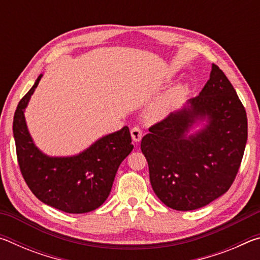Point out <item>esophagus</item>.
Masks as SVG:
<instances>
[{
	"label": "esophagus",
	"instance_id": "1",
	"mask_svg": "<svg viewBox=\"0 0 260 260\" xmlns=\"http://www.w3.org/2000/svg\"><path fill=\"white\" fill-rule=\"evenodd\" d=\"M131 135L134 142H140L141 139H142V131H141L140 127L135 126L131 129Z\"/></svg>",
	"mask_w": 260,
	"mask_h": 260
}]
</instances>
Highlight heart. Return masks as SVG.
<instances>
[{
	"label": "heart",
	"mask_w": 260,
	"mask_h": 260,
	"mask_svg": "<svg viewBox=\"0 0 260 260\" xmlns=\"http://www.w3.org/2000/svg\"><path fill=\"white\" fill-rule=\"evenodd\" d=\"M186 90V87H179L178 93H183ZM167 109H169V103L166 101H160V102H157L152 105V107L149 109L148 111V118L149 119H159L162 116H165L167 112Z\"/></svg>",
	"instance_id": "b5f03b06"
}]
</instances>
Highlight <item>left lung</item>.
Returning <instances> with one entry per match:
<instances>
[{"instance_id":"left-lung-1","label":"left lung","mask_w":260,"mask_h":260,"mask_svg":"<svg viewBox=\"0 0 260 260\" xmlns=\"http://www.w3.org/2000/svg\"><path fill=\"white\" fill-rule=\"evenodd\" d=\"M202 130L188 135L193 124ZM141 150L153 191L178 211L196 210L223 195L239 172L248 140V119L234 87L212 64L199 96L152 125Z\"/></svg>"}]
</instances>
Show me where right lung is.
<instances>
[{"mask_svg":"<svg viewBox=\"0 0 260 260\" xmlns=\"http://www.w3.org/2000/svg\"><path fill=\"white\" fill-rule=\"evenodd\" d=\"M42 74L18 103L14 116L17 159L27 183L42 203L67 213L100 208L111 191L118 167L133 150L129 128L122 127L70 157H50L35 146L25 121V108Z\"/></svg>","mask_w":260,"mask_h":260,"instance_id":"obj_1","label":"right lung"}]
</instances>
